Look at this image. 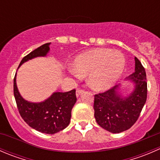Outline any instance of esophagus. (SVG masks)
<instances>
[{
  "mask_svg": "<svg viewBox=\"0 0 160 160\" xmlns=\"http://www.w3.org/2000/svg\"><path fill=\"white\" fill-rule=\"evenodd\" d=\"M83 90L80 89V88H77V91H76V95H77V97H79L82 93H83Z\"/></svg>",
  "mask_w": 160,
  "mask_h": 160,
  "instance_id": "34e87169",
  "label": "esophagus"
}]
</instances>
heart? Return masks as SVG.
I'll list each match as a JSON object with an SVG mask.
<instances>
[{
	"label": "heart",
	"mask_w": 160,
	"mask_h": 160,
	"mask_svg": "<svg viewBox=\"0 0 160 160\" xmlns=\"http://www.w3.org/2000/svg\"><path fill=\"white\" fill-rule=\"evenodd\" d=\"M76 68L70 72L77 77L81 73H88V82L96 90H106L120 77L125 68L123 55L111 49L100 48L86 52L74 60Z\"/></svg>",
	"instance_id": "heart-1"
}]
</instances>
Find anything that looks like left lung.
<instances>
[{"mask_svg": "<svg viewBox=\"0 0 160 160\" xmlns=\"http://www.w3.org/2000/svg\"><path fill=\"white\" fill-rule=\"evenodd\" d=\"M135 71L129 79L135 84L129 97L122 98L114 86L94 95V117L104 129L119 133L130 128L138 120L147 98V80L145 68L135 57Z\"/></svg>", "mask_w": 160, "mask_h": 160, "instance_id": "8db88e82", "label": "left lung"}]
</instances>
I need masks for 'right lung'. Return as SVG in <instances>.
<instances>
[{
    "mask_svg": "<svg viewBox=\"0 0 160 160\" xmlns=\"http://www.w3.org/2000/svg\"><path fill=\"white\" fill-rule=\"evenodd\" d=\"M50 42L31 52L21 61L19 67L28 59L44 56L49 50ZM14 95L19 114L34 129L46 134H55L63 130L70 122L71 111L77 101L76 90L56 92L44 102L30 103L24 100L18 90L16 74L14 78Z\"/></svg>",
    "mask_w": 160,
    "mask_h": 160,
    "instance_id": "add662e5",
    "label": "right lung"
}]
</instances>
